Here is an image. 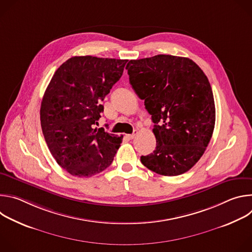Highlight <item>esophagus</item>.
Instances as JSON below:
<instances>
[{"instance_id": "1", "label": "esophagus", "mask_w": 252, "mask_h": 252, "mask_svg": "<svg viewBox=\"0 0 252 252\" xmlns=\"http://www.w3.org/2000/svg\"><path fill=\"white\" fill-rule=\"evenodd\" d=\"M137 134V131L136 130H134L132 133H130V134H126V137L128 138V139H132L133 137H135V135Z\"/></svg>"}]
</instances>
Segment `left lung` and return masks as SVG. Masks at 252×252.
Masks as SVG:
<instances>
[{
    "label": "left lung",
    "mask_w": 252,
    "mask_h": 252,
    "mask_svg": "<svg viewBox=\"0 0 252 252\" xmlns=\"http://www.w3.org/2000/svg\"><path fill=\"white\" fill-rule=\"evenodd\" d=\"M129 84L155 124L157 147L141 163L165 176L189 170L202 157L215 124L207 77L190 59L170 55L130 60Z\"/></svg>",
    "instance_id": "8db88e82"
}]
</instances>
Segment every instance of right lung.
<instances>
[{"instance_id": "right-lung-1", "label": "right lung", "mask_w": 252, "mask_h": 252, "mask_svg": "<svg viewBox=\"0 0 252 252\" xmlns=\"http://www.w3.org/2000/svg\"><path fill=\"white\" fill-rule=\"evenodd\" d=\"M127 60L73 57L54 74L41 104V126L48 148L69 174L90 177L109 167L123 135L94 128L101 101L121 79Z\"/></svg>"}]
</instances>
